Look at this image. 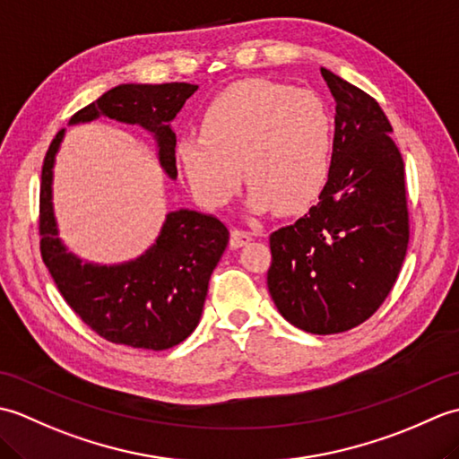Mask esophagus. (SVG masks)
Returning <instances> with one entry per match:
<instances>
[{"label":"esophagus","mask_w":459,"mask_h":459,"mask_svg":"<svg viewBox=\"0 0 459 459\" xmlns=\"http://www.w3.org/2000/svg\"><path fill=\"white\" fill-rule=\"evenodd\" d=\"M252 240V235L248 230H240V229H232L230 230V248H242L247 247Z\"/></svg>","instance_id":"obj_1"}]
</instances>
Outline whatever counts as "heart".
Listing matches in <instances>:
<instances>
[{"mask_svg": "<svg viewBox=\"0 0 459 459\" xmlns=\"http://www.w3.org/2000/svg\"><path fill=\"white\" fill-rule=\"evenodd\" d=\"M175 158L204 207H227L245 175L252 212L296 214L311 207L329 181L333 114L314 91L238 81L204 106L201 134L179 135Z\"/></svg>", "mask_w": 459, "mask_h": 459, "instance_id": "1", "label": "heart"}]
</instances>
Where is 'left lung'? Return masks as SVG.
<instances>
[{"label":"left lung","mask_w":459,"mask_h":459,"mask_svg":"<svg viewBox=\"0 0 459 459\" xmlns=\"http://www.w3.org/2000/svg\"><path fill=\"white\" fill-rule=\"evenodd\" d=\"M335 99L333 163L316 207L270 235L268 290L307 333L353 329L391 294L408 248L404 161L375 99L321 68Z\"/></svg>","instance_id":"obj_1"}]
</instances>
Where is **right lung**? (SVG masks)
Wrapping results in <instances>:
<instances>
[{
	"label": "right lung",
	"instance_id": "add662e5",
	"mask_svg": "<svg viewBox=\"0 0 459 459\" xmlns=\"http://www.w3.org/2000/svg\"><path fill=\"white\" fill-rule=\"evenodd\" d=\"M199 86L187 82L120 84L76 112L71 126L100 116L135 124L158 143V160L169 179H178L171 122ZM65 130L55 135L41 173V256L66 304L86 325L116 345L163 351L179 345L199 325L209 278L229 245V230L212 217L191 209L169 211L153 245L120 264L86 262L58 237L53 207L55 158Z\"/></svg>",
	"mask_w": 459,
	"mask_h": 459
}]
</instances>
